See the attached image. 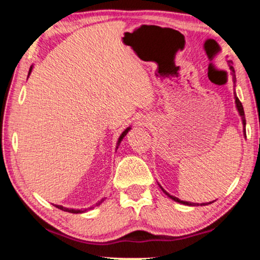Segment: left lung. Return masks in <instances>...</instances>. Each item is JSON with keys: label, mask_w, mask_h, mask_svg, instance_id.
<instances>
[{"label": "left lung", "mask_w": 260, "mask_h": 260, "mask_svg": "<svg viewBox=\"0 0 260 260\" xmlns=\"http://www.w3.org/2000/svg\"><path fill=\"white\" fill-rule=\"evenodd\" d=\"M227 63H229V66H230V70H231V76H232V80H233V83L236 84V81H237V79H236V72H234V69H233V66H231V63H232V61H227ZM234 99H236V106H237V110H238V112H239V115H240V117H241V120H243V126H244V135H246V131H245V125H246V119H245V112H244V108H243V104H241V102L239 101V99H238V97H237V94H236V92H234ZM159 188H161V189L163 190V193H165L166 195H168V197L172 199V200H174V201H176V202H179V204H182V205H187V206H199V204H194V202H188V201H182V200H180L179 198H175V197H173V195H170L169 193H167V191L163 189V188L159 186ZM208 204H212V202H207V204H201V206H206V205H208Z\"/></svg>", "instance_id": "left-lung-1"}]
</instances>
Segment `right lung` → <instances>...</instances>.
Listing matches in <instances>:
<instances>
[{
  "label": "right lung",
  "mask_w": 260,
  "mask_h": 260,
  "mask_svg": "<svg viewBox=\"0 0 260 260\" xmlns=\"http://www.w3.org/2000/svg\"><path fill=\"white\" fill-rule=\"evenodd\" d=\"M31 70H33V66H30V69H29V73H28V76H29V74H30V72H31ZM130 129H131V127L129 126V127H126V129L125 130H124L123 131V133H122V135H120V136H119V138H118V142H117V149H118V145L120 144V142H122V140H123V138H124V136H125V135L127 134V133H129V131H130ZM105 199V198H104ZM104 199H102V200L101 201H99L98 202V204H97V206L98 205H101L102 204V202L103 201H104ZM55 206V207L56 208H59V209H61V211H65V212H69V213H74V214H78V213H84V212H86V209H85V211H81V209H73V208H66V207H63V206H60V205H54ZM92 208V207H91Z\"/></svg>",
  "instance_id": "add662e5"
}]
</instances>
